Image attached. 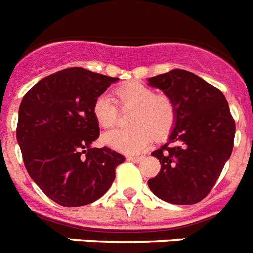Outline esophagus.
<instances>
[{
    "label": "esophagus",
    "mask_w": 253,
    "mask_h": 253,
    "mask_svg": "<svg viewBox=\"0 0 253 253\" xmlns=\"http://www.w3.org/2000/svg\"><path fill=\"white\" fill-rule=\"evenodd\" d=\"M128 159H130V161H132V162L139 163V162H141V161H143L144 156H128Z\"/></svg>",
    "instance_id": "obj_1"
}]
</instances>
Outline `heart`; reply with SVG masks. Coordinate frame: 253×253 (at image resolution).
Segmentation results:
<instances>
[{
  "label": "heart",
  "mask_w": 253,
  "mask_h": 253,
  "mask_svg": "<svg viewBox=\"0 0 253 253\" xmlns=\"http://www.w3.org/2000/svg\"><path fill=\"white\" fill-rule=\"evenodd\" d=\"M121 108H132L128 122L132 126L104 133L103 143L123 153H140L153 139H162L172 130L176 121V107L172 99L156 94L149 86L133 81L114 90ZM95 120L101 128L113 127L118 120V108L109 96L101 95L92 107Z\"/></svg>",
  "instance_id": "heart-1"
}]
</instances>
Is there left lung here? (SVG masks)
<instances>
[{"label":"left lung","instance_id":"8db88e82","mask_svg":"<svg viewBox=\"0 0 253 253\" xmlns=\"http://www.w3.org/2000/svg\"><path fill=\"white\" fill-rule=\"evenodd\" d=\"M176 107L175 128L152 156L161 171L150 190L173 205H194L215 186L234 145L235 122L221 91L194 73L173 69L150 77Z\"/></svg>","mask_w":253,"mask_h":253}]
</instances>
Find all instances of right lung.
<instances>
[{"label":"right lung","instance_id":"right-lung-1","mask_svg":"<svg viewBox=\"0 0 253 253\" xmlns=\"http://www.w3.org/2000/svg\"><path fill=\"white\" fill-rule=\"evenodd\" d=\"M118 78L68 68L38 81L19 107L16 140L32 180L65 207L95 202L108 192L125 157L107 146L92 113L97 97Z\"/></svg>","mask_w":253,"mask_h":253}]
</instances>
